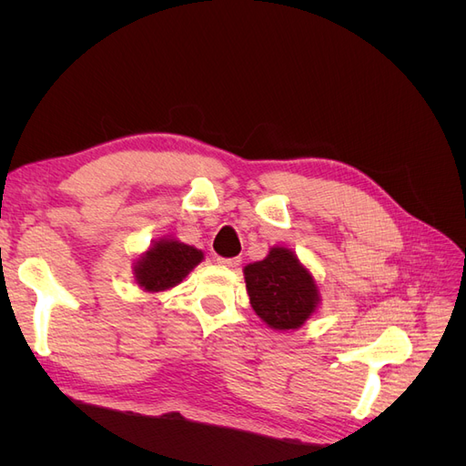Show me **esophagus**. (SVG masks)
Here are the masks:
<instances>
[{"mask_svg":"<svg viewBox=\"0 0 466 466\" xmlns=\"http://www.w3.org/2000/svg\"><path fill=\"white\" fill-rule=\"evenodd\" d=\"M218 262L221 266H228V268H237L238 264H241V260H238V258H223V257H219Z\"/></svg>","mask_w":466,"mask_h":466,"instance_id":"34e87169","label":"esophagus"}]
</instances>
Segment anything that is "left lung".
Wrapping results in <instances>:
<instances>
[{
  "instance_id": "8db88e82",
  "label": "left lung",
  "mask_w": 466,
  "mask_h": 466,
  "mask_svg": "<svg viewBox=\"0 0 466 466\" xmlns=\"http://www.w3.org/2000/svg\"><path fill=\"white\" fill-rule=\"evenodd\" d=\"M245 281L255 313L276 330L299 329L319 303L313 276L284 247L272 248L264 260L248 264Z\"/></svg>"
}]
</instances>
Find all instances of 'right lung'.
<instances>
[{
	"label": "right lung",
	"instance_id": "right-lung-1",
	"mask_svg": "<svg viewBox=\"0 0 466 466\" xmlns=\"http://www.w3.org/2000/svg\"><path fill=\"white\" fill-rule=\"evenodd\" d=\"M204 255L190 245L175 238L155 243L136 264L137 284L147 291H163L180 284L192 268L202 262Z\"/></svg>",
	"mask_w": 466,
	"mask_h": 466
}]
</instances>
